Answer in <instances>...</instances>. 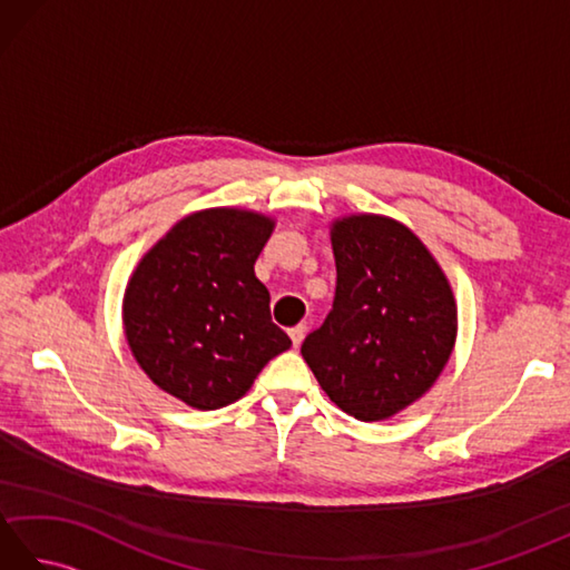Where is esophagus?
Masks as SVG:
<instances>
[{
    "label": "esophagus",
    "mask_w": 570,
    "mask_h": 570,
    "mask_svg": "<svg viewBox=\"0 0 570 570\" xmlns=\"http://www.w3.org/2000/svg\"><path fill=\"white\" fill-rule=\"evenodd\" d=\"M288 335H292L294 347H298L301 343H304V337H306V325H296V328L288 331Z\"/></svg>",
    "instance_id": "1"
}]
</instances>
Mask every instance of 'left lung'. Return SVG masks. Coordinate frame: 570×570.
<instances>
[{"label":"left lung","instance_id":"8db88e82","mask_svg":"<svg viewBox=\"0 0 570 570\" xmlns=\"http://www.w3.org/2000/svg\"><path fill=\"white\" fill-rule=\"evenodd\" d=\"M331 239L333 308L301 355L350 416L390 419L416 402L451 357L453 292L421 239L390 217H343Z\"/></svg>","mask_w":570,"mask_h":570}]
</instances>
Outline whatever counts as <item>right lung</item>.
<instances>
[{
	"instance_id": "add662e5",
	"label": "right lung",
	"mask_w": 570,
	"mask_h": 570,
	"mask_svg": "<svg viewBox=\"0 0 570 570\" xmlns=\"http://www.w3.org/2000/svg\"><path fill=\"white\" fill-rule=\"evenodd\" d=\"M269 217L215 208L188 215L129 278L125 333L139 367L193 409L245 396L262 367L292 347L254 276Z\"/></svg>"
}]
</instances>
